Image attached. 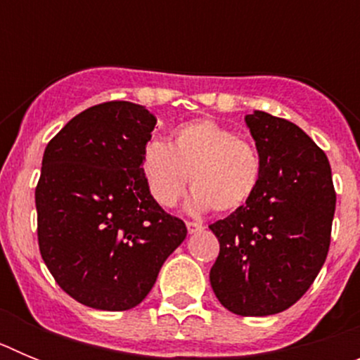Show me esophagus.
I'll return each mask as SVG.
<instances>
[{
  "label": "esophagus",
  "instance_id": "obj_1",
  "mask_svg": "<svg viewBox=\"0 0 360 360\" xmlns=\"http://www.w3.org/2000/svg\"><path fill=\"white\" fill-rule=\"evenodd\" d=\"M187 231H189V234H196V232L203 231V225L198 224V221H187Z\"/></svg>",
  "mask_w": 360,
  "mask_h": 360
}]
</instances>
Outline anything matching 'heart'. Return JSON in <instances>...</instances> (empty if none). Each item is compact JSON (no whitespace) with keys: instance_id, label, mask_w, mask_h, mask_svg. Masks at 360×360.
<instances>
[{"instance_id":"b5f03b06","label":"heart","mask_w":360,"mask_h":360,"mask_svg":"<svg viewBox=\"0 0 360 360\" xmlns=\"http://www.w3.org/2000/svg\"><path fill=\"white\" fill-rule=\"evenodd\" d=\"M142 173L149 195L162 207H173L189 184L195 211L227 212L241 207L259 187L263 162L250 142L211 119L187 122L173 142L151 141L142 153Z\"/></svg>"}]
</instances>
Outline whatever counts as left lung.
Instances as JSON below:
<instances>
[{"label":"left lung","mask_w":360,"mask_h":360,"mask_svg":"<svg viewBox=\"0 0 360 360\" xmlns=\"http://www.w3.org/2000/svg\"><path fill=\"white\" fill-rule=\"evenodd\" d=\"M263 162L259 187L209 225L219 241L211 287L238 316L279 314L303 297L330 249L335 189L323 149L294 122L245 117Z\"/></svg>","instance_id":"8db88e82"}]
</instances>
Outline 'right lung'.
<instances>
[{"mask_svg":"<svg viewBox=\"0 0 360 360\" xmlns=\"http://www.w3.org/2000/svg\"><path fill=\"white\" fill-rule=\"evenodd\" d=\"M155 124L141 104L111 101L73 117L44 149L36 187L41 257L86 307L122 311L142 303L187 236L142 173Z\"/></svg>","mask_w":360,"mask_h":360,"instance_id":"add662e5","label":"right lung"}]
</instances>
